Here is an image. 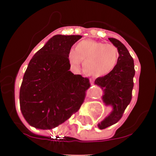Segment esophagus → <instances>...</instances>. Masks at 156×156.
<instances>
[{
    "instance_id": "obj_1",
    "label": "esophagus",
    "mask_w": 156,
    "mask_h": 156,
    "mask_svg": "<svg viewBox=\"0 0 156 156\" xmlns=\"http://www.w3.org/2000/svg\"><path fill=\"white\" fill-rule=\"evenodd\" d=\"M90 84H91V85H93V84H94V81H93L92 80L90 81Z\"/></svg>"
}]
</instances>
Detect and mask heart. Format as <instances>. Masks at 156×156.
<instances>
[{
  "instance_id": "b5f03b06",
  "label": "heart",
  "mask_w": 156,
  "mask_h": 156,
  "mask_svg": "<svg viewBox=\"0 0 156 156\" xmlns=\"http://www.w3.org/2000/svg\"><path fill=\"white\" fill-rule=\"evenodd\" d=\"M69 59L74 66H78L83 62L84 73L100 77L111 73L115 69L119 59V52L112 44L84 40L75 46V51L69 52Z\"/></svg>"
}]
</instances>
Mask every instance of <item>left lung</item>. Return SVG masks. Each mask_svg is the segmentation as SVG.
<instances>
[{
	"mask_svg": "<svg viewBox=\"0 0 156 156\" xmlns=\"http://www.w3.org/2000/svg\"><path fill=\"white\" fill-rule=\"evenodd\" d=\"M108 40L119 50V59L111 73L99 77L94 82L103 90L102 99L105 104L112 107V112L98 124L101 130L117 123L122 119L125 108L131 101L135 75L133 59L126 47L115 38L109 37Z\"/></svg>",
	"mask_w": 156,
	"mask_h": 156,
	"instance_id": "8db88e82",
	"label": "left lung"
}]
</instances>
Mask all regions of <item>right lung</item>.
<instances>
[{
	"instance_id": "1",
	"label": "right lung",
	"mask_w": 156,
	"mask_h": 156,
	"mask_svg": "<svg viewBox=\"0 0 156 156\" xmlns=\"http://www.w3.org/2000/svg\"><path fill=\"white\" fill-rule=\"evenodd\" d=\"M81 35L52 37L30 60L20 91L22 114L31 126L50 130L59 126L79 110L87 78L74 75L69 54Z\"/></svg>"
}]
</instances>
